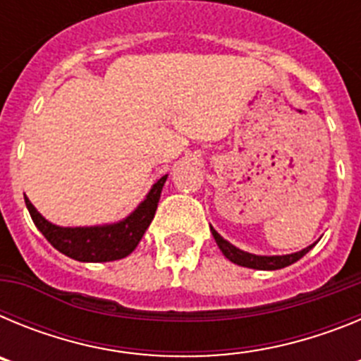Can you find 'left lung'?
<instances>
[{
  "instance_id": "obj_1",
  "label": "left lung",
  "mask_w": 361,
  "mask_h": 361,
  "mask_svg": "<svg viewBox=\"0 0 361 361\" xmlns=\"http://www.w3.org/2000/svg\"><path fill=\"white\" fill-rule=\"evenodd\" d=\"M209 229H212V235L213 238H215L216 245H219L220 251L224 253V257L228 258V260H231V262L237 264V266L251 267V269H260V271H275V269H282V267L291 266V264H295L296 260H300V258L304 257L305 253H309V251L314 247V244H317V242H314V244H311L309 247H305V250L296 251V253H291V255L264 257V255H253V253H247V251L238 250V247H235V245L229 244L228 240H224V238L220 237L219 233H216L212 226H209Z\"/></svg>"
}]
</instances>
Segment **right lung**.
<instances>
[{"label":"right lung","mask_w":361,"mask_h":361,"mask_svg":"<svg viewBox=\"0 0 361 361\" xmlns=\"http://www.w3.org/2000/svg\"><path fill=\"white\" fill-rule=\"evenodd\" d=\"M168 175L161 177L153 184L148 195L126 219L104 226H90V228H61L44 219L34 204L25 195V204L30 213L36 228L43 233V237L56 247L59 253L79 260V262H111L128 257L142 235L152 224L161 191Z\"/></svg>","instance_id":"add662e5"}]
</instances>
